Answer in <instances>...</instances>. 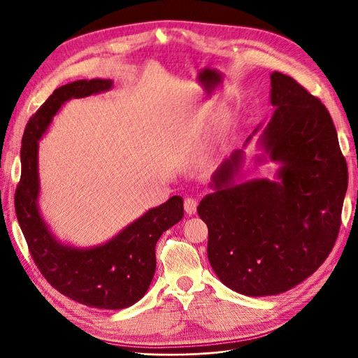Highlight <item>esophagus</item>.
Listing matches in <instances>:
<instances>
[{
  "label": "esophagus",
  "instance_id": "obj_1",
  "mask_svg": "<svg viewBox=\"0 0 358 358\" xmlns=\"http://www.w3.org/2000/svg\"><path fill=\"white\" fill-rule=\"evenodd\" d=\"M184 210L187 212L189 215H194L197 212V201L196 199H192V197H187L184 200Z\"/></svg>",
  "mask_w": 358,
  "mask_h": 358
}]
</instances>
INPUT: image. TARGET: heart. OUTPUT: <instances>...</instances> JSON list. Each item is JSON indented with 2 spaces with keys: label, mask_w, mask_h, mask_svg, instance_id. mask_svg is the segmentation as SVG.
Returning <instances> with one entry per match:
<instances>
[{
  "label": "heart",
  "mask_w": 358,
  "mask_h": 358,
  "mask_svg": "<svg viewBox=\"0 0 358 358\" xmlns=\"http://www.w3.org/2000/svg\"><path fill=\"white\" fill-rule=\"evenodd\" d=\"M227 127V120L224 118V115H221L220 118H217V124H216V130L217 133H222Z\"/></svg>",
  "instance_id": "1"
}]
</instances>
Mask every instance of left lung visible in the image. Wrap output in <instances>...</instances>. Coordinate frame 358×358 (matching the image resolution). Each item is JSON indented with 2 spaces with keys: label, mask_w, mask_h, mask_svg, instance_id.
<instances>
[{
  "label": "left lung",
  "mask_w": 358,
  "mask_h": 358,
  "mask_svg": "<svg viewBox=\"0 0 358 358\" xmlns=\"http://www.w3.org/2000/svg\"><path fill=\"white\" fill-rule=\"evenodd\" d=\"M271 103L256 162L268 157L279 164L275 180L236 181L244 162V152L236 150L215 171L213 193L197 206L209 229L212 269L248 297L285 292L319 269L336 241L348 185L326 106L279 71L271 74Z\"/></svg>",
  "instance_id": "8db88e82"
}]
</instances>
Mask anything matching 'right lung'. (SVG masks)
Here are the masks:
<instances>
[{
  "label": "right lung",
  "instance_id": "obj_1",
  "mask_svg": "<svg viewBox=\"0 0 358 358\" xmlns=\"http://www.w3.org/2000/svg\"><path fill=\"white\" fill-rule=\"evenodd\" d=\"M110 79L76 80L54 90L29 120L22 141V177L14 196L15 213L34 262L57 291L96 308L120 310L146 294L155 269V245L162 232L181 221L182 197L173 196L122 228L115 237L93 247H74L59 241L39 212V141L54 115L71 98L110 90Z\"/></svg>",
  "mask_w": 358,
  "mask_h": 358
}]
</instances>
